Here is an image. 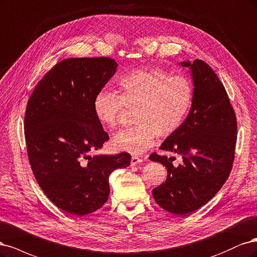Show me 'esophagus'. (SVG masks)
<instances>
[{
  "label": "esophagus",
  "mask_w": 257,
  "mask_h": 257,
  "mask_svg": "<svg viewBox=\"0 0 257 257\" xmlns=\"http://www.w3.org/2000/svg\"><path fill=\"white\" fill-rule=\"evenodd\" d=\"M141 162H142V158H140V157L135 155L131 157V165H137V164H140Z\"/></svg>",
  "instance_id": "1"
}]
</instances>
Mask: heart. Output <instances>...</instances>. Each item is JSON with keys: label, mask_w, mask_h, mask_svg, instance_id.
Instances as JSON below:
<instances>
[{"label": "heart", "mask_w": 257, "mask_h": 257, "mask_svg": "<svg viewBox=\"0 0 257 257\" xmlns=\"http://www.w3.org/2000/svg\"><path fill=\"white\" fill-rule=\"evenodd\" d=\"M117 92L102 88L93 99L98 121L107 128L118 123L125 107L132 112L134 126L114 134L115 150L134 155L151 148L156 136L167 138L176 132L187 116L193 99L190 81L161 69H138L117 81Z\"/></svg>", "instance_id": "b5f03b06"}]
</instances>
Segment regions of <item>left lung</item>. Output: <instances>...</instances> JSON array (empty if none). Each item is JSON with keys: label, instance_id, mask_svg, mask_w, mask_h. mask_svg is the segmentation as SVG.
I'll return each mask as SVG.
<instances>
[{"label": "left lung", "instance_id": "left-lung-1", "mask_svg": "<svg viewBox=\"0 0 257 257\" xmlns=\"http://www.w3.org/2000/svg\"><path fill=\"white\" fill-rule=\"evenodd\" d=\"M193 82L191 109L183 125L165 139L160 150L183 157L174 167L171 158L156 153L150 159L168 170L164 183L153 190L156 203L176 216H187L216 195L233 167L237 136L235 112L220 79L205 62L184 61Z\"/></svg>", "mask_w": 257, "mask_h": 257}]
</instances>
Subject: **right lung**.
I'll return each mask as SVG.
<instances>
[{"mask_svg":"<svg viewBox=\"0 0 257 257\" xmlns=\"http://www.w3.org/2000/svg\"><path fill=\"white\" fill-rule=\"evenodd\" d=\"M117 66L109 57L65 59L29 99L24 130L33 173L50 201L71 216L100 208L110 194L111 173L130 165L128 153L89 155L109 140L94 114L93 99Z\"/></svg>","mask_w":257,"mask_h":257,"instance_id":"1","label":"right lung"}]
</instances>
